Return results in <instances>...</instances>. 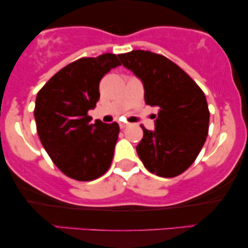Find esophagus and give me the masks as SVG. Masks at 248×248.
<instances>
[{"mask_svg": "<svg viewBox=\"0 0 248 248\" xmlns=\"http://www.w3.org/2000/svg\"><path fill=\"white\" fill-rule=\"evenodd\" d=\"M128 126V123H126V122H120V127L121 128H124Z\"/></svg>", "mask_w": 248, "mask_h": 248, "instance_id": "obj_1", "label": "esophagus"}]
</instances>
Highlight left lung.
I'll return each instance as SVG.
<instances>
[{
	"instance_id": "left-lung-1",
	"label": "left lung",
	"mask_w": 248,
	"mask_h": 248,
	"mask_svg": "<svg viewBox=\"0 0 248 248\" xmlns=\"http://www.w3.org/2000/svg\"><path fill=\"white\" fill-rule=\"evenodd\" d=\"M118 57L141 80L145 104L159 108L154 131L141 125L139 157L149 171L160 177L182 174L194 162L208 137L210 113L204 93L167 57L140 49Z\"/></svg>"
}]
</instances>
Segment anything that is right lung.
<instances>
[{"label": "right lung", "mask_w": 248, "mask_h": 248, "mask_svg": "<svg viewBox=\"0 0 248 248\" xmlns=\"http://www.w3.org/2000/svg\"><path fill=\"white\" fill-rule=\"evenodd\" d=\"M121 65L115 54L83 57L50 78L36 98L35 120L44 149L61 171L81 182L108 170L120 126L88 116L99 100V82Z\"/></svg>", "instance_id": "right-lung-1"}]
</instances>
